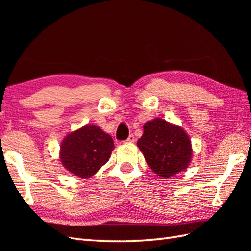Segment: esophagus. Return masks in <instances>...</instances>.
I'll use <instances>...</instances> for the list:
<instances>
[{
  "label": "esophagus",
  "instance_id": "esophagus-1",
  "mask_svg": "<svg viewBox=\"0 0 251 251\" xmlns=\"http://www.w3.org/2000/svg\"><path fill=\"white\" fill-rule=\"evenodd\" d=\"M136 140V138H135V136L134 135H130L128 138H127V140H125V141H123L124 143H132Z\"/></svg>",
  "mask_w": 251,
  "mask_h": 251
}]
</instances>
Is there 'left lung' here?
<instances>
[{
    "instance_id": "8db88e82",
    "label": "left lung",
    "mask_w": 251,
    "mask_h": 251,
    "mask_svg": "<svg viewBox=\"0 0 251 251\" xmlns=\"http://www.w3.org/2000/svg\"><path fill=\"white\" fill-rule=\"evenodd\" d=\"M146 161L162 178L172 177L189 166L192 148L189 136L179 126L164 120H153L143 126V135L137 142Z\"/></svg>"
}]
</instances>
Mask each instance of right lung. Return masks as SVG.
<instances>
[{"label": "right lung", "mask_w": 251, "mask_h": 251, "mask_svg": "<svg viewBox=\"0 0 251 251\" xmlns=\"http://www.w3.org/2000/svg\"><path fill=\"white\" fill-rule=\"evenodd\" d=\"M113 148L110 135L97 126L86 125L65 138L60 147V158L69 172L86 179L109 161Z\"/></svg>", "instance_id": "1"}]
</instances>
